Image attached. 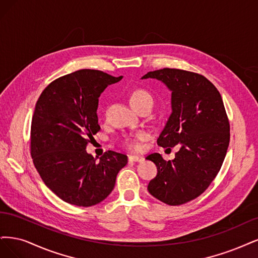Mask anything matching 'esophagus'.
<instances>
[{"instance_id": "esophagus-1", "label": "esophagus", "mask_w": 258, "mask_h": 258, "mask_svg": "<svg viewBox=\"0 0 258 258\" xmlns=\"http://www.w3.org/2000/svg\"><path fill=\"white\" fill-rule=\"evenodd\" d=\"M128 159H130V161H132V162H144L145 161V157L144 156H141V155H130L128 156Z\"/></svg>"}]
</instances>
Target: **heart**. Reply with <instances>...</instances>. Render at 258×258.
<instances>
[{
  "label": "heart",
  "instance_id": "heart-1",
  "mask_svg": "<svg viewBox=\"0 0 258 258\" xmlns=\"http://www.w3.org/2000/svg\"><path fill=\"white\" fill-rule=\"evenodd\" d=\"M130 102L134 108L143 105V104L153 105V97L151 96L150 93L148 92V91H146L144 89H136L131 93ZM147 137H148V134L146 132H143V131L137 132L136 134L132 135L131 137L125 139V145L132 149H138L139 141L147 138Z\"/></svg>",
  "mask_w": 258,
  "mask_h": 258
}]
</instances>
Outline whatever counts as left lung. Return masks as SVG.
<instances>
[{"label": "left lung", "mask_w": 258, "mask_h": 258, "mask_svg": "<svg viewBox=\"0 0 258 258\" xmlns=\"http://www.w3.org/2000/svg\"><path fill=\"white\" fill-rule=\"evenodd\" d=\"M147 78L161 80L171 91L172 111L157 145L180 146L172 161L159 153L147 156L157 167L148 190L179 206L203 194L217 177L229 145V121L218 89L203 75L166 68L149 72Z\"/></svg>", "instance_id": "obj_1"}]
</instances>
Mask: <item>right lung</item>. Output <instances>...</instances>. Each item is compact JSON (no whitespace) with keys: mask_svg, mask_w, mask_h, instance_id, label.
<instances>
[{"mask_svg":"<svg viewBox=\"0 0 258 258\" xmlns=\"http://www.w3.org/2000/svg\"><path fill=\"white\" fill-rule=\"evenodd\" d=\"M122 79L80 70L53 80L41 92L31 124V156L41 180L65 203L91 207L111 193L127 164L125 154L107 151L99 162L87 145L101 130L98 97Z\"/></svg>","mask_w":258,"mask_h":258,"instance_id":"1","label":"right lung"}]
</instances>
